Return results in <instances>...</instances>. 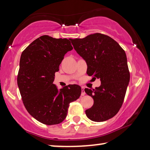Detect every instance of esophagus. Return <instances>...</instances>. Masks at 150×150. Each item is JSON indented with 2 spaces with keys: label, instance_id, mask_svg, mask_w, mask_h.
I'll return each mask as SVG.
<instances>
[{
  "label": "esophagus",
  "instance_id": "obj_1",
  "mask_svg": "<svg viewBox=\"0 0 150 150\" xmlns=\"http://www.w3.org/2000/svg\"><path fill=\"white\" fill-rule=\"evenodd\" d=\"M81 90H82V92H81V96H83L85 95V88L83 87H81Z\"/></svg>",
  "mask_w": 150,
  "mask_h": 150
}]
</instances>
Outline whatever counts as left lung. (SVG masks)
Returning a JSON list of instances; mask_svg holds the SVG:
<instances>
[{
	"mask_svg": "<svg viewBox=\"0 0 150 150\" xmlns=\"http://www.w3.org/2000/svg\"><path fill=\"white\" fill-rule=\"evenodd\" d=\"M71 42L87 63V74L101 81L95 89H85L94 101L92 107L85 110L86 115L96 122L113 117L122 105L130 82L126 52L113 39L101 33Z\"/></svg>",
	"mask_w": 150,
	"mask_h": 150,
	"instance_id": "1",
	"label": "left lung"
}]
</instances>
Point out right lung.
<instances>
[{
    "label": "right lung",
    "instance_id": "1",
    "mask_svg": "<svg viewBox=\"0 0 150 150\" xmlns=\"http://www.w3.org/2000/svg\"><path fill=\"white\" fill-rule=\"evenodd\" d=\"M72 49L71 39L43 35L26 47L20 57L17 82L22 101L28 113L44 124L62 122L69 103L81 96L79 85L59 90L53 84L65 54Z\"/></svg>",
    "mask_w": 150,
    "mask_h": 150
}]
</instances>
